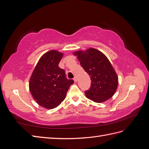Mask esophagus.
<instances>
[{"instance_id":"obj_1","label":"esophagus","mask_w":149,"mask_h":149,"mask_svg":"<svg viewBox=\"0 0 149 149\" xmlns=\"http://www.w3.org/2000/svg\"><path fill=\"white\" fill-rule=\"evenodd\" d=\"M73 80L74 81H75V82H76V81H77V80H78V79H77V77H76V76H74V78H73Z\"/></svg>"}]
</instances>
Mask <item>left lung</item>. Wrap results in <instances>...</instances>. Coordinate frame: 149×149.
Segmentation results:
<instances>
[{
    "label": "left lung",
    "mask_w": 149,
    "mask_h": 149,
    "mask_svg": "<svg viewBox=\"0 0 149 149\" xmlns=\"http://www.w3.org/2000/svg\"><path fill=\"white\" fill-rule=\"evenodd\" d=\"M80 64L91 78V87L85 91L86 97L96 102L107 101L114 95L118 85V77L113 67L102 53L94 48L86 52L74 53Z\"/></svg>",
    "instance_id": "obj_1"
}]
</instances>
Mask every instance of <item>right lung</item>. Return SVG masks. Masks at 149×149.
<instances>
[{"instance_id":"add662e5","label":"right lung","mask_w":149,"mask_h":149,"mask_svg":"<svg viewBox=\"0 0 149 149\" xmlns=\"http://www.w3.org/2000/svg\"><path fill=\"white\" fill-rule=\"evenodd\" d=\"M63 54L49 51L41 57L30 79L29 88L39 105L53 109L65 100L73 79L66 77L65 71L58 66Z\"/></svg>"}]
</instances>
